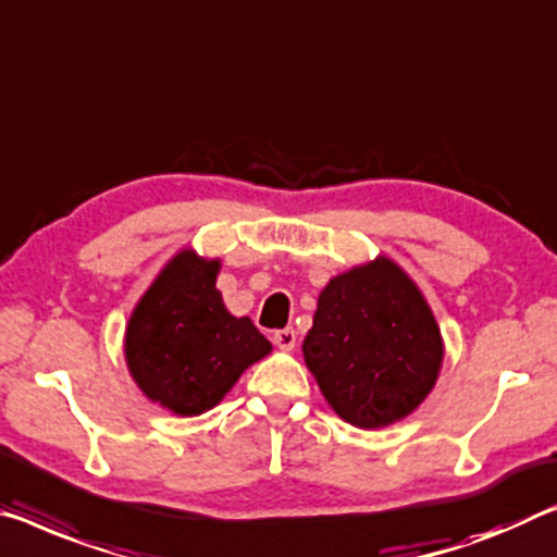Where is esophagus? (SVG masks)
Instances as JSON below:
<instances>
[{"mask_svg":"<svg viewBox=\"0 0 557 557\" xmlns=\"http://www.w3.org/2000/svg\"><path fill=\"white\" fill-rule=\"evenodd\" d=\"M272 342H275L277 349H282V351H293L297 344V332L293 330V326H287V330H280L272 334Z\"/></svg>","mask_w":557,"mask_h":557,"instance_id":"1","label":"esophagus"}]
</instances>
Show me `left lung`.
Segmentation results:
<instances>
[{
    "instance_id": "1",
    "label": "left lung",
    "mask_w": 557,
    "mask_h": 557,
    "mask_svg": "<svg viewBox=\"0 0 557 557\" xmlns=\"http://www.w3.org/2000/svg\"><path fill=\"white\" fill-rule=\"evenodd\" d=\"M302 357L332 411L372 431L406 419L431 394L444 337L417 282L376 255L326 282Z\"/></svg>"
}]
</instances>
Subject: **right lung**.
Listing matches in <instances>:
<instances>
[{
  "label": "right lung",
  "instance_id": "obj_1",
  "mask_svg": "<svg viewBox=\"0 0 557 557\" xmlns=\"http://www.w3.org/2000/svg\"><path fill=\"white\" fill-rule=\"evenodd\" d=\"M220 258L183 247L134 307L123 334L128 374L175 417H200L225 399L272 344L250 317L227 312L215 287Z\"/></svg>",
  "mask_w": 557,
  "mask_h": 557
}]
</instances>
